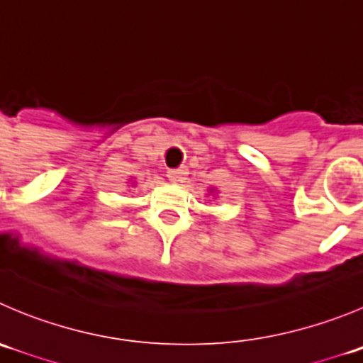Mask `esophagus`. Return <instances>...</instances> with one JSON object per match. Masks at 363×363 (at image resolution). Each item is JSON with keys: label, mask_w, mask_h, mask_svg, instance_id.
I'll return each mask as SVG.
<instances>
[{"label": "esophagus", "mask_w": 363, "mask_h": 363, "mask_svg": "<svg viewBox=\"0 0 363 363\" xmlns=\"http://www.w3.org/2000/svg\"><path fill=\"white\" fill-rule=\"evenodd\" d=\"M186 175H188V168L186 167L170 168V170L167 172V177L170 179L172 182H182L186 179Z\"/></svg>", "instance_id": "esophagus-1"}]
</instances>
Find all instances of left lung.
Instances as JSON below:
<instances>
[{
  "instance_id": "left-lung-1",
  "label": "left lung",
  "mask_w": 363,
  "mask_h": 363,
  "mask_svg": "<svg viewBox=\"0 0 363 363\" xmlns=\"http://www.w3.org/2000/svg\"><path fill=\"white\" fill-rule=\"evenodd\" d=\"M211 193H214V191H211Z\"/></svg>"
}]
</instances>
